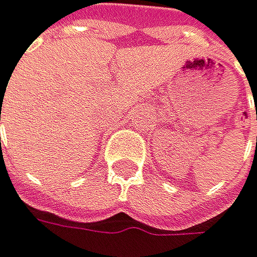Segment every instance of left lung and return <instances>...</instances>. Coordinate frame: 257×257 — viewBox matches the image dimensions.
Instances as JSON below:
<instances>
[{
  "label": "left lung",
  "instance_id": "1",
  "mask_svg": "<svg viewBox=\"0 0 257 257\" xmlns=\"http://www.w3.org/2000/svg\"><path fill=\"white\" fill-rule=\"evenodd\" d=\"M251 91H253V90H251Z\"/></svg>",
  "mask_w": 257,
  "mask_h": 257
}]
</instances>
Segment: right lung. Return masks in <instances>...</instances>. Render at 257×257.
Instances as JSON below:
<instances>
[{"label": "right lung", "instance_id": "right-lung-1", "mask_svg": "<svg viewBox=\"0 0 257 257\" xmlns=\"http://www.w3.org/2000/svg\"><path fill=\"white\" fill-rule=\"evenodd\" d=\"M0 120H1V113H0Z\"/></svg>", "mask_w": 257, "mask_h": 257}]
</instances>
